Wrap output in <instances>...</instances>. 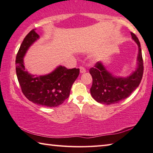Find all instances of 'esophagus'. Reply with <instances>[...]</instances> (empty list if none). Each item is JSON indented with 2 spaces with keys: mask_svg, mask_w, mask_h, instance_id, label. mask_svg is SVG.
Listing matches in <instances>:
<instances>
[{
  "mask_svg": "<svg viewBox=\"0 0 153 153\" xmlns=\"http://www.w3.org/2000/svg\"><path fill=\"white\" fill-rule=\"evenodd\" d=\"M79 71H80V73H81V74H84L86 71V69H85L84 67H79Z\"/></svg>",
  "mask_w": 153,
  "mask_h": 153,
  "instance_id": "1",
  "label": "esophagus"
}]
</instances>
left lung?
Wrapping results in <instances>:
<instances>
[{
  "label": "left lung",
  "mask_w": 153,
  "mask_h": 153,
  "mask_svg": "<svg viewBox=\"0 0 153 153\" xmlns=\"http://www.w3.org/2000/svg\"><path fill=\"white\" fill-rule=\"evenodd\" d=\"M131 38L138 47L136 70L127 77L114 76L107 70L102 62L98 61L94 67L90 69L92 77V85L90 94L98 102L104 105L117 103L128 98L137 88L143 76V59L138 38L131 32Z\"/></svg>",
  "instance_id": "1"
}]
</instances>
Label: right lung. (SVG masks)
Masks as SVG:
<instances>
[{
	"mask_svg": "<svg viewBox=\"0 0 153 153\" xmlns=\"http://www.w3.org/2000/svg\"><path fill=\"white\" fill-rule=\"evenodd\" d=\"M32 30L23 40L16 56V74L23 94L30 101L46 107H56L69 97L79 69L58 66L51 73L35 76L25 70L24 57L29 48L40 36Z\"/></svg>",
	"mask_w": 153,
	"mask_h": 153,
	"instance_id": "1",
	"label": "right lung"
}]
</instances>
